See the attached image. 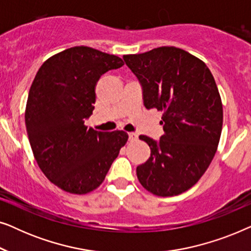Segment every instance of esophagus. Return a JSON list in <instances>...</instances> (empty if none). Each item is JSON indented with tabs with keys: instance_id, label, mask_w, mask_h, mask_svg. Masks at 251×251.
I'll list each match as a JSON object with an SVG mask.
<instances>
[{
	"instance_id": "34e87169",
	"label": "esophagus",
	"mask_w": 251,
	"mask_h": 251,
	"mask_svg": "<svg viewBox=\"0 0 251 251\" xmlns=\"http://www.w3.org/2000/svg\"><path fill=\"white\" fill-rule=\"evenodd\" d=\"M138 138V136H137V133L135 132H129V140L130 142H135V140Z\"/></svg>"
}]
</instances>
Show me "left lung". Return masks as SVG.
Returning a JSON list of instances; mask_svg holds the SVG:
<instances>
[{
    "mask_svg": "<svg viewBox=\"0 0 251 251\" xmlns=\"http://www.w3.org/2000/svg\"><path fill=\"white\" fill-rule=\"evenodd\" d=\"M123 59L142 83L145 107L163 112L159 142L139 136L151 149L137 167L139 183L157 197L181 194L203 176L217 151L223 104L215 78L203 61L176 47Z\"/></svg>",
    "mask_w": 251,
    "mask_h": 251,
    "instance_id": "left-lung-1",
    "label": "left lung"
}]
</instances>
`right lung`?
<instances>
[{"mask_svg": "<svg viewBox=\"0 0 251 251\" xmlns=\"http://www.w3.org/2000/svg\"><path fill=\"white\" fill-rule=\"evenodd\" d=\"M123 65L114 54L73 47L44 61L30 85L25 123L33 155L65 192L81 195L100 186L128 140L122 130L97 132L84 125L99 77Z\"/></svg>", "mask_w": 251, "mask_h": 251, "instance_id": "1", "label": "right lung"}]
</instances>
